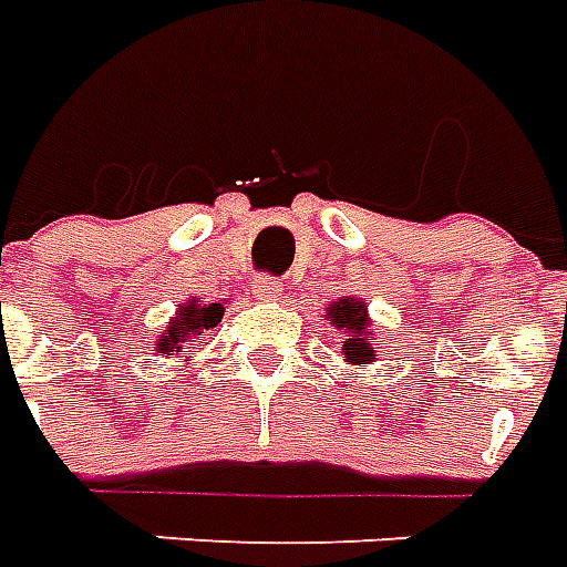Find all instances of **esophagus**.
Returning a JSON list of instances; mask_svg holds the SVG:
<instances>
[{
	"label": "esophagus",
	"instance_id": "1",
	"mask_svg": "<svg viewBox=\"0 0 567 567\" xmlns=\"http://www.w3.org/2000/svg\"><path fill=\"white\" fill-rule=\"evenodd\" d=\"M252 291H256V297H261V300H276V297L282 293V282H279L276 276H256Z\"/></svg>",
	"mask_w": 567,
	"mask_h": 567
}]
</instances>
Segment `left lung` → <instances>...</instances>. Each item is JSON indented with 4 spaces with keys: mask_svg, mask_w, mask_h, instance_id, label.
<instances>
[{
    "mask_svg": "<svg viewBox=\"0 0 567 567\" xmlns=\"http://www.w3.org/2000/svg\"><path fill=\"white\" fill-rule=\"evenodd\" d=\"M329 318L336 320L338 329H350L353 336L344 341V355L347 362L353 364H368L373 362V347L368 344L371 338H364V329H368V315H364L362 302L341 300L329 309Z\"/></svg>",
    "mask_w": 567,
    "mask_h": 567,
    "instance_id": "1",
    "label": "left lung"
}]
</instances>
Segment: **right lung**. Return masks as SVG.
Wrapping results in <instances>:
<instances>
[{"mask_svg":"<svg viewBox=\"0 0 567 567\" xmlns=\"http://www.w3.org/2000/svg\"><path fill=\"white\" fill-rule=\"evenodd\" d=\"M220 315H223V306L220 302H212V306H185L182 311V318L173 320V327L167 329L158 341V350L167 355H179V353H188L185 344H188L190 338H196L203 329H212L220 323Z\"/></svg>","mask_w":567,"mask_h":567,"instance_id":"1","label":"right lung"}]
</instances>
